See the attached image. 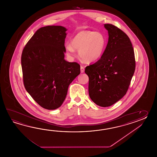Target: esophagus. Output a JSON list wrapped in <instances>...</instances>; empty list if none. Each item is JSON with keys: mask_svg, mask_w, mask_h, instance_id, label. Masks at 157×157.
Masks as SVG:
<instances>
[{"mask_svg": "<svg viewBox=\"0 0 157 157\" xmlns=\"http://www.w3.org/2000/svg\"><path fill=\"white\" fill-rule=\"evenodd\" d=\"M80 70H81V73H83V72H84V71H85V68H84V67L81 66V67H80Z\"/></svg>", "mask_w": 157, "mask_h": 157, "instance_id": "1", "label": "esophagus"}]
</instances>
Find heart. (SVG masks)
I'll use <instances>...</instances> for the list:
<instances>
[{
	"label": "heart",
	"instance_id": "b5f03b06",
	"mask_svg": "<svg viewBox=\"0 0 157 157\" xmlns=\"http://www.w3.org/2000/svg\"><path fill=\"white\" fill-rule=\"evenodd\" d=\"M107 41L103 35L93 31H81L74 37L71 44H66L67 54L70 57L76 55V49L78 50L80 58L86 62L98 60L103 55Z\"/></svg>",
	"mask_w": 157,
	"mask_h": 157
}]
</instances>
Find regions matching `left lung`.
I'll return each mask as SVG.
<instances>
[{"label": "left lung", "mask_w": 157, "mask_h": 157, "mask_svg": "<svg viewBox=\"0 0 157 157\" xmlns=\"http://www.w3.org/2000/svg\"><path fill=\"white\" fill-rule=\"evenodd\" d=\"M108 42L100 59L85 68L89 78V94L98 105L109 107L127 93L135 70V58L130 38L112 24H104Z\"/></svg>", "instance_id": "1"}]
</instances>
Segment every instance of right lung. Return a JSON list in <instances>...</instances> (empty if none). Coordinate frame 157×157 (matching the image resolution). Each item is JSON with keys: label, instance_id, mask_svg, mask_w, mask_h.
Instances as JSON below:
<instances>
[{"label": "right lung", "instance_id": "add662e5", "mask_svg": "<svg viewBox=\"0 0 157 157\" xmlns=\"http://www.w3.org/2000/svg\"><path fill=\"white\" fill-rule=\"evenodd\" d=\"M66 31L61 26L41 27L21 56L24 86L37 103L48 110L61 106L70 84L80 74L79 64L64 59Z\"/></svg>", "mask_w": 157, "mask_h": 157}]
</instances>
